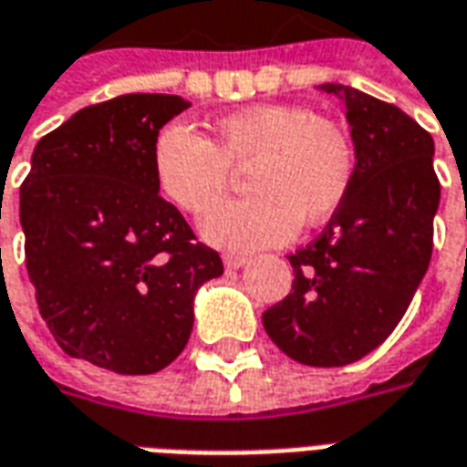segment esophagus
<instances>
[{"label": "esophagus", "mask_w": 467, "mask_h": 467, "mask_svg": "<svg viewBox=\"0 0 467 467\" xmlns=\"http://www.w3.org/2000/svg\"><path fill=\"white\" fill-rule=\"evenodd\" d=\"M223 263H224V267H227V270H240V267H243V265L247 263V257H244V254L227 253L223 257Z\"/></svg>", "instance_id": "obj_1"}]
</instances>
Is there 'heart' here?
<instances>
[{
	"label": "heart",
	"mask_w": 467,
	"mask_h": 467,
	"mask_svg": "<svg viewBox=\"0 0 467 467\" xmlns=\"http://www.w3.org/2000/svg\"><path fill=\"white\" fill-rule=\"evenodd\" d=\"M214 132L217 142H210L190 124H164L154 137L152 170L170 202L200 214L226 192L233 166L251 164L254 194L213 208L200 223L204 240L223 250L287 243L300 223H325L350 192V137L305 107H247L223 117Z\"/></svg>",
	"instance_id": "b5f03b06"
}]
</instances>
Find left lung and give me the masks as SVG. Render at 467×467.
<instances>
[{
  "mask_svg": "<svg viewBox=\"0 0 467 467\" xmlns=\"http://www.w3.org/2000/svg\"><path fill=\"white\" fill-rule=\"evenodd\" d=\"M317 89L345 102L355 177L323 234L290 254L293 290L263 325L293 360L340 368L385 343L408 310L431 265L441 182L432 137L400 107L355 87Z\"/></svg>",
  "mask_w": 467,
  "mask_h": 467,
  "instance_id": "left-lung-1",
  "label": "left lung"
}]
</instances>
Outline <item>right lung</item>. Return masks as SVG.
Wrapping results in <instances>:
<instances>
[{
	"label": "right lung",
	"mask_w": 467,
	"mask_h": 467,
	"mask_svg": "<svg viewBox=\"0 0 467 467\" xmlns=\"http://www.w3.org/2000/svg\"><path fill=\"white\" fill-rule=\"evenodd\" d=\"M190 107L122 95L79 109L32 154L19 190L26 273L59 348L119 375H150L184 350L194 295L223 275L160 197L152 144Z\"/></svg>",
	"instance_id": "1"
}]
</instances>
